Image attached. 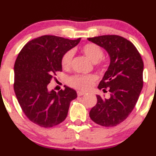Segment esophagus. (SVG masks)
<instances>
[{
    "label": "esophagus",
    "instance_id": "esophagus-1",
    "mask_svg": "<svg viewBox=\"0 0 156 156\" xmlns=\"http://www.w3.org/2000/svg\"><path fill=\"white\" fill-rule=\"evenodd\" d=\"M77 94H78V97H81V96H83L85 94V92H83V91H78L77 92Z\"/></svg>",
    "mask_w": 156,
    "mask_h": 156
}]
</instances>
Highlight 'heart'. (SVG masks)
Instances as JSON below:
<instances>
[{
  "mask_svg": "<svg viewBox=\"0 0 156 156\" xmlns=\"http://www.w3.org/2000/svg\"><path fill=\"white\" fill-rule=\"evenodd\" d=\"M84 55L94 62L96 66L102 67L103 65V50L99 45L94 43H88L81 48ZM73 51L69 50L66 52L61 59V64L64 69H69L72 65L73 59ZM97 76L95 75H75L69 77L68 83L70 86L82 90H87L94 86L97 81Z\"/></svg>",
  "mask_w": 156,
  "mask_h": 156,
  "instance_id": "b5f03b06",
  "label": "heart"
}]
</instances>
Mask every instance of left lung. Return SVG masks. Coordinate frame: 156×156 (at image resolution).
Returning a JSON list of instances; mask_svg holds the SVG:
<instances>
[{
	"instance_id": "obj_1",
	"label": "left lung",
	"mask_w": 156,
	"mask_h": 156,
	"mask_svg": "<svg viewBox=\"0 0 156 156\" xmlns=\"http://www.w3.org/2000/svg\"><path fill=\"white\" fill-rule=\"evenodd\" d=\"M87 39L106 49L110 56L109 66L98 86L104 92L108 91L110 97L97 95V103L90 111V117L99 125L115 127L123 122L136 106L144 85V62L136 47L122 36Z\"/></svg>"
}]
</instances>
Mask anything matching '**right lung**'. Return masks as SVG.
I'll return each instance as SVG.
<instances>
[{"instance_id": "right-lung-1", "label": "right lung", "mask_w": 156, "mask_h": 156, "mask_svg": "<svg viewBox=\"0 0 156 156\" xmlns=\"http://www.w3.org/2000/svg\"><path fill=\"white\" fill-rule=\"evenodd\" d=\"M80 41L43 35L28 42L19 53L14 65V91L22 110L33 123L52 127L66 118L76 91L68 87L58 93L49 91L48 85L56 72L62 71V55Z\"/></svg>"}]
</instances>
